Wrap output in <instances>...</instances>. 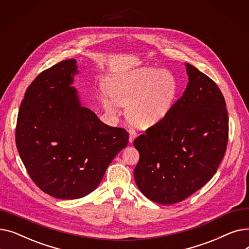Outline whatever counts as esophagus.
I'll use <instances>...</instances> for the list:
<instances>
[{
	"instance_id": "34e87169",
	"label": "esophagus",
	"mask_w": 249,
	"mask_h": 249,
	"mask_svg": "<svg viewBox=\"0 0 249 249\" xmlns=\"http://www.w3.org/2000/svg\"><path fill=\"white\" fill-rule=\"evenodd\" d=\"M136 137H137V133H136L135 130L133 128L129 129V141L132 143Z\"/></svg>"
}]
</instances>
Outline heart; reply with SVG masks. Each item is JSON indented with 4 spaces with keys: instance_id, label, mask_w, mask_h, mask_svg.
<instances>
[{
    "instance_id": "b5f03b06",
    "label": "heart",
    "mask_w": 249,
    "mask_h": 249,
    "mask_svg": "<svg viewBox=\"0 0 249 249\" xmlns=\"http://www.w3.org/2000/svg\"><path fill=\"white\" fill-rule=\"evenodd\" d=\"M107 91L112 99H104L103 104L108 112L116 114L119 105L127 104L130 120L140 127H149L171 112L178 84L166 70L140 68L112 78Z\"/></svg>"
}]
</instances>
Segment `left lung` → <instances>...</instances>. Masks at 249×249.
<instances>
[{"label":"left lung","instance_id":"obj_1","mask_svg":"<svg viewBox=\"0 0 249 249\" xmlns=\"http://www.w3.org/2000/svg\"><path fill=\"white\" fill-rule=\"evenodd\" d=\"M189 83L163 119L133 142L139 152L134 178L149 200L171 205L212 178L228 142L225 99L210 77L187 63Z\"/></svg>","mask_w":249,"mask_h":249}]
</instances>
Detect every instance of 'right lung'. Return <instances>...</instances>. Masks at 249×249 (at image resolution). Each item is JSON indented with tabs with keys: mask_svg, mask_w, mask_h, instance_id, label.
Here are the masks:
<instances>
[{
	"mask_svg": "<svg viewBox=\"0 0 249 249\" xmlns=\"http://www.w3.org/2000/svg\"><path fill=\"white\" fill-rule=\"evenodd\" d=\"M68 59L39 73L26 89L17 118L16 145L35 185L62 200L83 198L101 182L128 144L123 128L104 124L81 106Z\"/></svg>",
	"mask_w": 249,
	"mask_h": 249,
	"instance_id": "obj_1",
	"label": "right lung"
}]
</instances>
